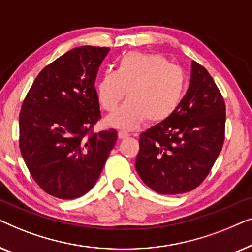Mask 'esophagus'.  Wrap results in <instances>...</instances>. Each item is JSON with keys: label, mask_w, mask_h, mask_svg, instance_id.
I'll use <instances>...</instances> for the list:
<instances>
[{"label": "esophagus", "mask_w": 252, "mask_h": 252, "mask_svg": "<svg viewBox=\"0 0 252 252\" xmlns=\"http://www.w3.org/2000/svg\"><path fill=\"white\" fill-rule=\"evenodd\" d=\"M118 136H119V139L124 140V139H127V137H129L130 134L125 132V130H119V132H118Z\"/></svg>", "instance_id": "obj_1"}]
</instances>
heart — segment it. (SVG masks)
Wrapping results in <instances>:
<instances>
[{"label": "heart", "mask_w": 252, "mask_h": 252, "mask_svg": "<svg viewBox=\"0 0 252 252\" xmlns=\"http://www.w3.org/2000/svg\"><path fill=\"white\" fill-rule=\"evenodd\" d=\"M187 79L180 67L157 54L132 51L120 58L117 71H105L96 86L98 101L113 126L133 129L146 122L161 123L177 112L184 101Z\"/></svg>", "instance_id": "1"}]
</instances>
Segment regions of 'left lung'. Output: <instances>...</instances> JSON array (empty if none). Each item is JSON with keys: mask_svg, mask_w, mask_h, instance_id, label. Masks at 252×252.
Segmentation results:
<instances>
[{"mask_svg": "<svg viewBox=\"0 0 252 252\" xmlns=\"http://www.w3.org/2000/svg\"><path fill=\"white\" fill-rule=\"evenodd\" d=\"M226 106L205 67L191 63L180 108L140 135L137 174L158 194L190 191L206 178L225 139Z\"/></svg>", "mask_w": 252, "mask_h": 252, "instance_id": "left-lung-1", "label": "left lung"}]
</instances>
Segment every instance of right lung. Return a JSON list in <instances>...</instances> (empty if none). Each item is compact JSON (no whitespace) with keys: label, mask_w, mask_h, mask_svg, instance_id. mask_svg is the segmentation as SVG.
Instances as JSON below:
<instances>
[{"label":"right lung","mask_w":252,"mask_h":252,"mask_svg":"<svg viewBox=\"0 0 252 252\" xmlns=\"http://www.w3.org/2000/svg\"><path fill=\"white\" fill-rule=\"evenodd\" d=\"M109 51H67L40 72L23 102L20 153L36 184L57 198L91 190L118 137L116 129L93 132L101 118L95 79Z\"/></svg>","instance_id":"obj_1"}]
</instances>
